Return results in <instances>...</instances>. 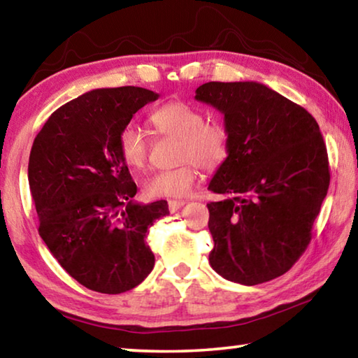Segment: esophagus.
<instances>
[{
    "instance_id": "34e87169",
    "label": "esophagus",
    "mask_w": 358,
    "mask_h": 358,
    "mask_svg": "<svg viewBox=\"0 0 358 358\" xmlns=\"http://www.w3.org/2000/svg\"><path fill=\"white\" fill-rule=\"evenodd\" d=\"M185 203H186L185 201H169V210H171L172 213H175V211H178Z\"/></svg>"
}]
</instances>
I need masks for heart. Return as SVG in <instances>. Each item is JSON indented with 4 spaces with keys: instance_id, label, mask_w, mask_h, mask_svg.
I'll return each instance as SVG.
<instances>
[{
    "instance_id": "1",
    "label": "heart",
    "mask_w": 358,
    "mask_h": 358,
    "mask_svg": "<svg viewBox=\"0 0 358 358\" xmlns=\"http://www.w3.org/2000/svg\"><path fill=\"white\" fill-rule=\"evenodd\" d=\"M150 123L161 136L180 138L175 169L157 171L145 180L148 197H183L199 178V166L217 171L230 155V132L222 123L207 121L201 108L183 101H171L150 115ZM118 153L132 171H142L148 162L150 143L136 126H126L118 136Z\"/></svg>"
}]
</instances>
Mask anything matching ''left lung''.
Listing matches in <instances>:
<instances>
[{"instance_id": "left-lung-1", "label": "left lung", "mask_w": 358, "mask_h": 358, "mask_svg": "<svg viewBox=\"0 0 358 358\" xmlns=\"http://www.w3.org/2000/svg\"><path fill=\"white\" fill-rule=\"evenodd\" d=\"M196 99L224 115L230 155L210 181L215 246L210 265L232 282L256 286L281 276L310 245L330 185L317 121L257 82H208Z\"/></svg>"}]
</instances>
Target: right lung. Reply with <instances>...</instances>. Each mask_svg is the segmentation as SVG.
Segmentation results:
<instances>
[{"label": "right lung", "instance_id": "1", "mask_svg": "<svg viewBox=\"0 0 358 358\" xmlns=\"http://www.w3.org/2000/svg\"><path fill=\"white\" fill-rule=\"evenodd\" d=\"M157 98L141 87L93 90L57 108L33 142L28 181L41 238L94 292L134 289L155 266L145 237L169 207L132 201L137 186L118 153V136Z\"/></svg>", "mask_w": 358, "mask_h": 358}]
</instances>
